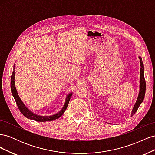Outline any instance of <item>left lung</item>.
<instances>
[{
	"label": "left lung",
	"instance_id": "left-lung-1",
	"mask_svg": "<svg viewBox=\"0 0 155 155\" xmlns=\"http://www.w3.org/2000/svg\"><path fill=\"white\" fill-rule=\"evenodd\" d=\"M140 59V66H141V68H140V92H139V95L137 98V102L133 107V109L132 111V114H131V116H133L135 112L137 111L138 107H140V104H142V102L143 101L144 99V96H145V87H146V83H145V78H144V68H143V64L142 62V58L139 57Z\"/></svg>",
	"mask_w": 155,
	"mask_h": 155
}]
</instances>
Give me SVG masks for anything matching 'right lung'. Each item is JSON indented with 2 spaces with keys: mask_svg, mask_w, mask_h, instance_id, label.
Listing matches in <instances>:
<instances>
[{
  "mask_svg": "<svg viewBox=\"0 0 155 155\" xmlns=\"http://www.w3.org/2000/svg\"><path fill=\"white\" fill-rule=\"evenodd\" d=\"M15 65H14L13 71L12 72V76H11V91H12V94L14 97V99H15V100L16 104L21 113L25 117H26L27 118L35 120L37 121H50L55 120L56 119L59 118L60 116H61L68 107L69 101L70 100V97H71V96H72V93H70V94L67 96L64 106L63 108V109L61 110L59 113H57L55 115L50 116H37V115L33 113V112H31V111H30L28 109H27V108L25 107V105H24V104L22 103V101H21V100L20 99L19 96H18V95L16 88H15V81H14V79H15Z\"/></svg>",
  "mask_w": 155,
  "mask_h": 155,
  "instance_id": "obj_1",
  "label": "right lung"
}]
</instances>
